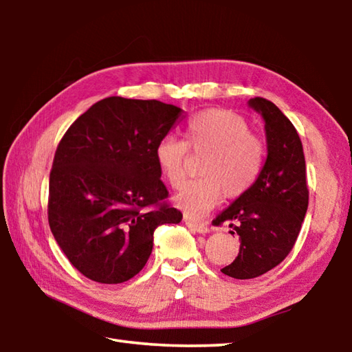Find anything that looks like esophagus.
Masks as SVG:
<instances>
[{
	"label": "esophagus",
	"instance_id": "34e87169",
	"mask_svg": "<svg viewBox=\"0 0 352 352\" xmlns=\"http://www.w3.org/2000/svg\"><path fill=\"white\" fill-rule=\"evenodd\" d=\"M184 223H186L188 228H190L192 231H197V233H201V234H205L210 231V226H208L206 223L197 222V220H192L189 217H184Z\"/></svg>",
	"mask_w": 352,
	"mask_h": 352
}]
</instances>
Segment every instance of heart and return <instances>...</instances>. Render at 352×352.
Wrapping results in <instances>:
<instances>
[{
    "mask_svg": "<svg viewBox=\"0 0 352 352\" xmlns=\"http://www.w3.org/2000/svg\"><path fill=\"white\" fill-rule=\"evenodd\" d=\"M188 151L206 153L200 164L204 177L188 183L175 205L188 217H201L223 200L237 199L258 180L265 163V142L250 132L237 113L222 109L201 110L188 119L184 141L166 136L155 148L160 172L172 188L183 186L188 174Z\"/></svg>",
    "mask_w": 352,
    "mask_h": 352,
    "instance_id": "obj_1",
    "label": "heart"
}]
</instances>
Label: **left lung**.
Wrapping results in <instances>:
<instances>
[{
	"label": "left lung",
	"instance_id": "obj_1",
	"mask_svg": "<svg viewBox=\"0 0 352 352\" xmlns=\"http://www.w3.org/2000/svg\"><path fill=\"white\" fill-rule=\"evenodd\" d=\"M250 105L265 121L267 155L258 180L212 220L228 223L241 237L237 258L222 269L236 279L264 275L287 258L300 234L309 205L306 162L296 129L264 98Z\"/></svg>",
	"mask_w": 352,
	"mask_h": 352
}]
</instances>
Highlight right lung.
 <instances>
[{
    "mask_svg": "<svg viewBox=\"0 0 352 352\" xmlns=\"http://www.w3.org/2000/svg\"><path fill=\"white\" fill-rule=\"evenodd\" d=\"M180 113L155 99L105 98L58 142L47 222L68 261L91 281L119 284L138 275L153 231L182 222L155 158Z\"/></svg>",
    "mask_w": 352,
    "mask_h": 352,
    "instance_id": "add662e5",
    "label": "right lung"
}]
</instances>
